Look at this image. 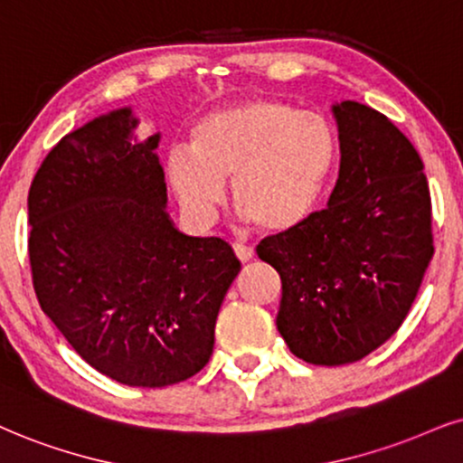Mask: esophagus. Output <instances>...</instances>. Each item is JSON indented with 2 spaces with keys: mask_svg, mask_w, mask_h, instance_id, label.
Listing matches in <instances>:
<instances>
[{
  "mask_svg": "<svg viewBox=\"0 0 463 463\" xmlns=\"http://www.w3.org/2000/svg\"><path fill=\"white\" fill-rule=\"evenodd\" d=\"M233 253L238 255V260H241V261H250V260H253L255 250H253V247H249V244L236 242V244H233Z\"/></svg>",
  "mask_w": 463,
  "mask_h": 463,
  "instance_id": "34e87169",
  "label": "esophagus"
}]
</instances>
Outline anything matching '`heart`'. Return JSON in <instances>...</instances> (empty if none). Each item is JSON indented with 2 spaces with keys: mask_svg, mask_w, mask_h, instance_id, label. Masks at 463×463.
I'll list each match as a JSON object with an SVG mask.
<instances>
[{
  "mask_svg": "<svg viewBox=\"0 0 463 463\" xmlns=\"http://www.w3.org/2000/svg\"><path fill=\"white\" fill-rule=\"evenodd\" d=\"M339 158L333 122L275 99H250L205 113L191 147L165 156V178L180 208L213 221L232 180L233 205L266 232H289L309 219Z\"/></svg>",
  "mask_w": 463,
  "mask_h": 463,
  "instance_id": "heart-1",
  "label": "heart"
}]
</instances>
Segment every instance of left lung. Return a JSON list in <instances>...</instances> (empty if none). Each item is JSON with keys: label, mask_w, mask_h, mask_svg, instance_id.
<instances>
[{"label": "left lung", "mask_w": 463, "mask_h": 463, "mask_svg": "<svg viewBox=\"0 0 463 463\" xmlns=\"http://www.w3.org/2000/svg\"><path fill=\"white\" fill-rule=\"evenodd\" d=\"M333 113L341 161L328 208L258 244L283 283L279 333L326 367L361 361L397 333L433 258L419 152L367 105L344 100Z\"/></svg>", "instance_id": "1"}]
</instances>
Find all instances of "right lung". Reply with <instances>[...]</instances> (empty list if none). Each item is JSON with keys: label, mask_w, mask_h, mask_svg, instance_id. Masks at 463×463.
Returning <instances> with one entry per match:
<instances>
[{"label": "right lung", "mask_w": 463, "mask_h": 463, "mask_svg": "<svg viewBox=\"0 0 463 463\" xmlns=\"http://www.w3.org/2000/svg\"><path fill=\"white\" fill-rule=\"evenodd\" d=\"M128 107L61 137L27 197L40 309L107 378L161 389L213 356L241 261L221 238L184 236L165 213L161 135L139 144Z\"/></svg>", "instance_id": "add662e5"}]
</instances>
